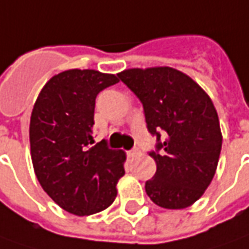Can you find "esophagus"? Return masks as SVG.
<instances>
[{"mask_svg": "<svg viewBox=\"0 0 249 249\" xmlns=\"http://www.w3.org/2000/svg\"><path fill=\"white\" fill-rule=\"evenodd\" d=\"M126 155H128V158H135V157L140 155V150H139V148H133V150H131V151H128Z\"/></svg>", "mask_w": 249, "mask_h": 249, "instance_id": "esophagus-1", "label": "esophagus"}]
</instances>
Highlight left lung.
<instances>
[{
  "label": "left lung",
  "instance_id": "1",
  "mask_svg": "<svg viewBox=\"0 0 249 249\" xmlns=\"http://www.w3.org/2000/svg\"><path fill=\"white\" fill-rule=\"evenodd\" d=\"M118 77L143 103L157 172L146 192L160 207L181 210L204 194L218 166L222 133L214 103L188 75L170 67L132 68ZM165 138L160 142V133Z\"/></svg>",
  "mask_w": 249,
  "mask_h": 249
}]
</instances>
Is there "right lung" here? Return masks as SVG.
<instances>
[{
    "label": "right lung",
    "instance_id": "1",
    "mask_svg": "<svg viewBox=\"0 0 249 249\" xmlns=\"http://www.w3.org/2000/svg\"><path fill=\"white\" fill-rule=\"evenodd\" d=\"M117 75L69 69L40 89L30 121L31 160L36 178L54 202L71 214L107 209L125 174L126 155L102 140L94 144L96 95L118 83Z\"/></svg>",
    "mask_w": 249,
    "mask_h": 249
}]
</instances>
